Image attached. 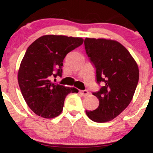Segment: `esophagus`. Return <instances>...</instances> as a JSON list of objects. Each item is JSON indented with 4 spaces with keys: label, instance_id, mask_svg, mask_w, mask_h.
I'll list each match as a JSON object with an SVG mask.
<instances>
[{
    "label": "esophagus",
    "instance_id": "obj_1",
    "mask_svg": "<svg viewBox=\"0 0 153 153\" xmlns=\"http://www.w3.org/2000/svg\"><path fill=\"white\" fill-rule=\"evenodd\" d=\"M80 92H81V95H82V96H87L88 95H89V92H88L87 90H81V91H80Z\"/></svg>",
    "mask_w": 153,
    "mask_h": 153
}]
</instances>
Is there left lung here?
I'll use <instances>...</instances> for the list:
<instances>
[{
    "mask_svg": "<svg viewBox=\"0 0 153 153\" xmlns=\"http://www.w3.org/2000/svg\"><path fill=\"white\" fill-rule=\"evenodd\" d=\"M84 46L96 69L97 83L104 84L92 93L99 100L98 107L86 110V114L95 122H107L121 114L132 101L139 79L138 64L116 41L86 38Z\"/></svg>",
    "mask_w": 153,
    "mask_h": 153,
    "instance_id": "obj_1",
    "label": "left lung"
}]
</instances>
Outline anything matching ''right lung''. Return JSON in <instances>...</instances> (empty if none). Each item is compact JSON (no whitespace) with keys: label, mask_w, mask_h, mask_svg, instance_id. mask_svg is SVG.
Returning <instances> with one entry per match:
<instances>
[{"label":"right lung","mask_w":153,"mask_h":153,"mask_svg":"<svg viewBox=\"0 0 153 153\" xmlns=\"http://www.w3.org/2000/svg\"><path fill=\"white\" fill-rule=\"evenodd\" d=\"M83 42L81 38L47 35L35 40L27 49L18 81L26 103L36 115L44 118L58 116L68 94L78 92L74 87L54 84L50 78L62 75L64 58Z\"/></svg>","instance_id":"add662e5"}]
</instances>
